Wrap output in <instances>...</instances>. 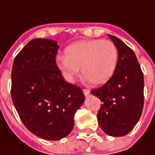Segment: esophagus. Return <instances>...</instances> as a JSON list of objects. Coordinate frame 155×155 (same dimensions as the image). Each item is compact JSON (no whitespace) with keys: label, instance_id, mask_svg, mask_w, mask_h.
<instances>
[{"label":"esophagus","instance_id":"esophagus-1","mask_svg":"<svg viewBox=\"0 0 155 155\" xmlns=\"http://www.w3.org/2000/svg\"><path fill=\"white\" fill-rule=\"evenodd\" d=\"M83 92H84L85 96H88L89 95V93H90V90H89V89H86V88H85V89H83Z\"/></svg>","mask_w":155,"mask_h":155}]
</instances>
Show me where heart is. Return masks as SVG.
Returning a JSON list of instances; mask_svg holds the SVG:
<instances>
[{"mask_svg":"<svg viewBox=\"0 0 155 155\" xmlns=\"http://www.w3.org/2000/svg\"><path fill=\"white\" fill-rule=\"evenodd\" d=\"M57 58V66L66 81L80 74L94 86L103 85L113 76L118 62L116 46L109 40H83L65 48Z\"/></svg>","mask_w":155,"mask_h":155,"instance_id":"1","label":"heart"}]
</instances>
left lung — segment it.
<instances>
[{
  "mask_svg": "<svg viewBox=\"0 0 155 155\" xmlns=\"http://www.w3.org/2000/svg\"><path fill=\"white\" fill-rule=\"evenodd\" d=\"M118 50L113 76L97 89L91 90L103 102L97 113L100 127L106 134H128L139 120L144 103L143 73L134 51L119 38L108 35Z\"/></svg>",
  "mask_w": 155,
  "mask_h": 155,
  "instance_id": "left-lung-1",
  "label": "left lung"
}]
</instances>
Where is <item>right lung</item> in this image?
<instances>
[{"label": "right lung", "instance_id": "1", "mask_svg": "<svg viewBox=\"0 0 155 155\" xmlns=\"http://www.w3.org/2000/svg\"><path fill=\"white\" fill-rule=\"evenodd\" d=\"M58 42L31 40L16 56L12 69V99L26 128L41 138L69 135L85 101L82 90L64 80L56 63Z\"/></svg>", "mask_w": 155, "mask_h": 155}]
</instances>
